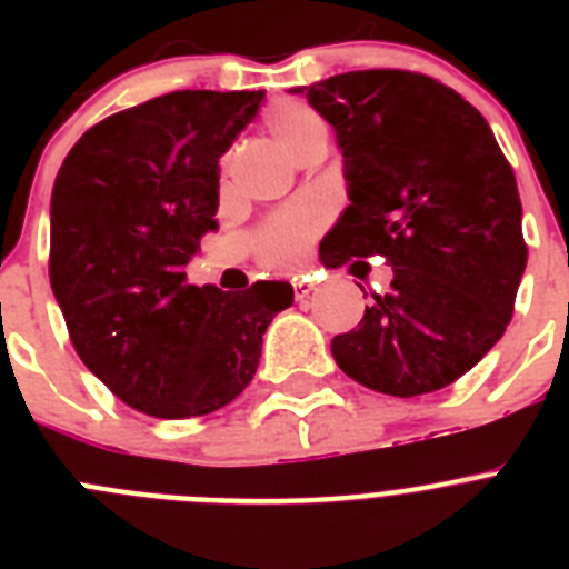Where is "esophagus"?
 Listing matches in <instances>:
<instances>
[{"mask_svg": "<svg viewBox=\"0 0 569 569\" xmlns=\"http://www.w3.org/2000/svg\"><path fill=\"white\" fill-rule=\"evenodd\" d=\"M310 293H313V284H310L308 279H293V296H296V301H305Z\"/></svg>", "mask_w": 569, "mask_h": 569, "instance_id": "1", "label": "esophagus"}]
</instances>
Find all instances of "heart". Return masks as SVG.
Returning <instances> with one entry per match:
<instances>
[{"instance_id":"obj_1","label":"heart","mask_w":569,"mask_h":569,"mask_svg":"<svg viewBox=\"0 0 569 569\" xmlns=\"http://www.w3.org/2000/svg\"><path fill=\"white\" fill-rule=\"evenodd\" d=\"M264 122H268V130L281 148L325 130V124H321L313 110L296 102H284L273 108ZM316 224H319V216L310 208H293L290 213L273 219L259 239V259L268 268H293L301 253H305V248H308V239L313 236Z\"/></svg>"}]
</instances>
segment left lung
Wrapping results in <instances>:
<instances>
[{"instance_id":"obj_1","label":"left lung","mask_w":569,"mask_h":569,"mask_svg":"<svg viewBox=\"0 0 569 569\" xmlns=\"http://www.w3.org/2000/svg\"><path fill=\"white\" fill-rule=\"evenodd\" d=\"M336 130L350 204L319 259L387 256L393 281L330 341L376 393L453 385L505 336L527 244L516 173L490 124L453 88L410 70H353L296 88Z\"/></svg>"}]
</instances>
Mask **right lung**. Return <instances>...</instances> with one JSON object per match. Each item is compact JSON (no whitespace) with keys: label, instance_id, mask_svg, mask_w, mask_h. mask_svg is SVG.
I'll list each match as a JSON object with an SVG mask.
<instances>
[{"label":"right lung","instance_id":"right-lung-1","mask_svg":"<svg viewBox=\"0 0 569 569\" xmlns=\"http://www.w3.org/2000/svg\"><path fill=\"white\" fill-rule=\"evenodd\" d=\"M261 90H176L93 124L50 196V288L79 359L133 410L208 416L250 385L288 281L222 293L184 279L219 228V159Z\"/></svg>","mask_w":569,"mask_h":569}]
</instances>
